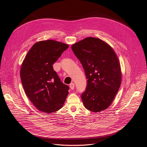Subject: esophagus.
<instances>
[{
    "instance_id": "esophagus-1",
    "label": "esophagus",
    "mask_w": 147,
    "mask_h": 147,
    "mask_svg": "<svg viewBox=\"0 0 147 147\" xmlns=\"http://www.w3.org/2000/svg\"><path fill=\"white\" fill-rule=\"evenodd\" d=\"M69 86H70V89H71V90H74V87H75V86H74V84L73 82H72V83H71V84H70Z\"/></svg>"
}]
</instances>
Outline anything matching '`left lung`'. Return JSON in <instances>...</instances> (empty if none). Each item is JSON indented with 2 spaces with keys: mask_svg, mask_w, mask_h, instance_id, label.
Returning <instances> with one entry per match:
<instances>
[{
  "mask_svg": "<svg viewBox=\"0 0 147 147\" xmlns=\"http://www.w3.org/2000/svg\"><path fill=\"white\" fill-rule=\"evenodd\" d=\"M87 77L86 91L81 95L85 108L94 112L105 110L113 102L121 82L119 58L106 42L87 37L71 45Z\"/></svg>",
  "mask_w": 147,
  "mask_h": 147,
  "instance_id": "1",
  "label": "left lung"
}]
</instances>
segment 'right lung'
Instances as JSON below:
<instances>
[{
    "instance_id": "add662e5",
    "label": "right lung",
    "mask_w": 147,
    "mask_h": 147,
    "mask_svg": "<svg viewBox=\"0 0 147 147\" xmlns=\"http://www.w3.org/2000/svg\"><path fill=\"white\" fill-rule=\"evenodd\" d=\"M69 45L55 40H40L32 45L23 61L20 77L24 91L39 111L47 113L61 109L69 94L53 70V65Z\"/></svg>"
}]
</instances>
